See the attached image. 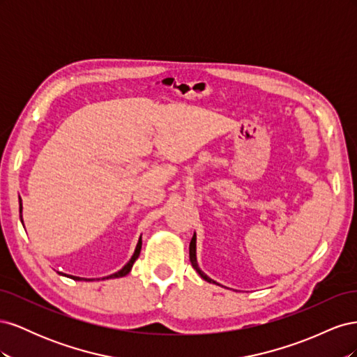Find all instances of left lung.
Listing matches in <instances>:
<instances>
[{"label":"left lung","instance_id":"obj_1","mask_svg":"<svg viewBox=\"0 0 357 357\" xmlns=\"http://www.w3.org/2000/svg\"><path fill=\"white\" fill-rule=\"evenodd\" d=\"M189 257H190V264H192V266H193V269H195V271L205 280V282H208V283H214V284H218L214 282V280H211L210 277H207L205 275L201 269H199V266H198V264H197V235H193L192 236V240H190V245H189Z\"/></svg>","mask_w":357,"mask_h":357}]
</instances>
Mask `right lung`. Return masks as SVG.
<instances>
[{
  "instance_id": "right-lung-1",
  "label": "right lung",
  "mask_w": 357,
  "mask_h": 357,
  "mask_svg": "<svg viewBox=\"0 0 357 357\" xmlns=\"http://www.w3.org/2000/svg\"><path fill=\"white\" fill-rule=\"evenodd\" d=\"M20 220H22V202H20ZM139 252H142V238L138 240V244H137V247H135V252H134V255H132V257H131V261H129L121 271H117V273H114V274H112V275H109V277H104V278H117V277H125L129 271H131V268H132V265H134V262L137 261V257L139 256ZM62 275H66V274H62ZM67 277H70V278H73V280H77V282H82V280H84V282H89V280H86V278H80V277H74V275H67Z\"/></svg>"
}]
</instances>
